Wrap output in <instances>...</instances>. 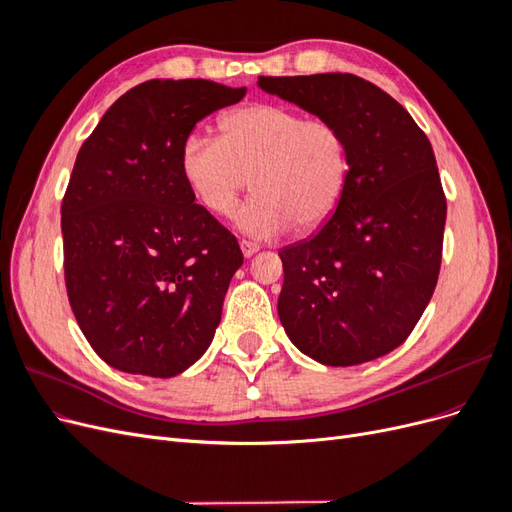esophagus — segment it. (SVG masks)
<instances>
[{
    "instance_id": "obj_1",
    "label": "esophagus",
    "mask_w": 512,
    "mask_h": 512,
    "mask_svg": "<svg viewBox=\"0 0 512 512\" xmlns=\"http://www.w3.org/2000/svg\"><path fill=\"white\" fill-rule=\"evenodd\" d=\"M239 245H241V252H243V256H245V258L254 256V254L260 250V245H258L256 241H250V239H241V241H239Z\"/></svg>"
}]
</instances>
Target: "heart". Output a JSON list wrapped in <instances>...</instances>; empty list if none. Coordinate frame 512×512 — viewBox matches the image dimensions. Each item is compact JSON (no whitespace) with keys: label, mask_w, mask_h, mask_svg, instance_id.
Returning a JSON list of instances; mask_svg holds the SVG:
<instances>
[{"label":"heart","mask_w":512,"mask_h":512,"mask_svg":"<svg viewBox=\"0 0 512 512\" xmlns=\"http://www.w3.org/2000/svg\"><path fill=\"white\" fill-rule=\"evenodd\" d=\"M220 126L222 136L190 132L179 151L181 177L209 213H235L250 175L254 196L237 222L254 237L316 230L342 203L350 145L333 119L260 102L235 108Z\"/></svg>","instance_id":"heart-1"}]
</instances>
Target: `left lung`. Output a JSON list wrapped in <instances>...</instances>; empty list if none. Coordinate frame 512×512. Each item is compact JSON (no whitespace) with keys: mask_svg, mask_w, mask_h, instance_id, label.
<instances>
[{"mask_svg":"<svg viewBox=\"0 0 512 512\" xmlns=\"http://www.w3.org/2000/svg\"><path fill=\"white\" fill-rule=\"evenodd\" d=\"M258 85L333 119L350 145L342 203L307 239L280 250L277 314L318 363L374 361L412 333L438 284L446 196L429 138L361 76H260Z\"/></svg>","mask_w":512,"mask_h":512,"instance_id":"obj_1","label":"left lung"}]
</instances>
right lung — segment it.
Returning a JSON list of instances; mask_svg holds the SVG:
<instances>
[{"label":"right lung","instance_id":"1","mask_svg":"<svg viewBox=\"0 0 512 512\" xmlns=\"http://www.w3.org/2000/svg\"><path fill=\"white\" fill-rule=\"evenodd\" d=\"M245 91L205 79L141 83L79 149L61 200L66 290L87 342L115 369L170 378L211 344L243 254L194 203L179 151L200 119Z\"/></svg>","mask_w":512,"mask_h":512}]
</instances>
